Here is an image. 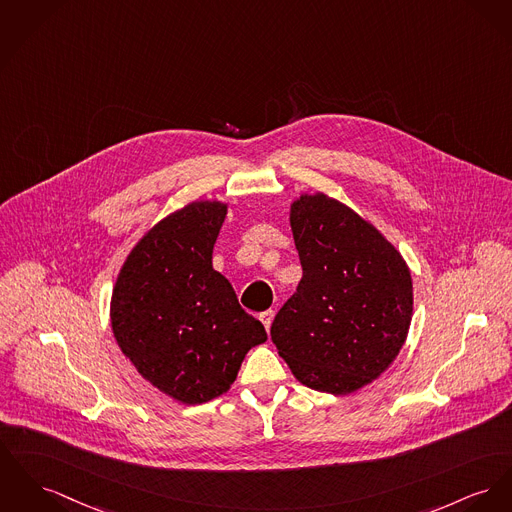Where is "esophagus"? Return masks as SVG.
<instances>
[{
  "mask_svg": "<svg viewBox=\"0 0 512 512\" xmlns=\"http://www.w3.org/2000/svg\"><path fill=\"white\" fill-rule=\"evenodd\" d=\"M260 322L264 324V328H266V332H270V328H272L273 322V310H264V312H260Z\"/></svg>",
  "mask_w": 512,
  "mask_h": 512,
  "instance_id": "34e87169",
  "label": "esophagus"
}]
</instances>
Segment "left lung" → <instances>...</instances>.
I'll list each match as a JSON object with an SVG mask.
<instances>
[{
	"label": "left lung",
	"instance_id": "obj_1",
	"mask_svg": "<svg viewBox=\"0 0 512 512\" xmlns=\"http://www.w3.org/2000/svg\"><path fill=\"white\" fill-rule=\"evenodd\" d=\"M289 225L303 279L277 312L272 341L301 384L353 394L382 375L406 343L408 264L371 221L324 192L295 198Z\"/></svg>",
	"mask_w": 512,
	"mask_h": 512
}]
</instances>
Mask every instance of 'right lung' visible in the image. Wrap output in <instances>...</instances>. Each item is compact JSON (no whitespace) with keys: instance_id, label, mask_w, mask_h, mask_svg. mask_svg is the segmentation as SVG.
I'll return each instance as SVG.
<instances>
[{"instance_id":"obj_1","label":"right lung","mask_w":512,"mask_h":512,"mask_svg":"<svg viewBox=\"0 0 512 512\" xmlns=\"http://www.w3.org/2000/svg\"><path fill=\"white\" fill-rule=\"evenodd\" d=\"M227 209L200 200L157 221L112 287L110 326L120 351L151 386L186 406L225 394L246 353L268 340L211 264Z\"/></svg>"}]
</instances>
